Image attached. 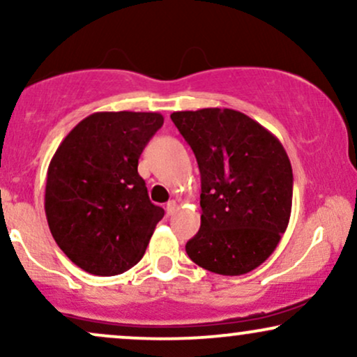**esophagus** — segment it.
<instances>
[{
  "label": "esophagus",
  "mask_w": 357,
  "mask_h": 357,
  "mask_svg": "<svg viewBox=\"0 0 357 357\" xmlns=\"http://www.w3.org/2000/svg\"><path fill=\"white\" fill-rule=\"evenodd\" d=\"M176 206H178V204H176L174 199H171V202H167V204H166V213H167V216L173 215V213L176 211Z\"/></svg>",
  "instance_id": "1"
}]
</instances>
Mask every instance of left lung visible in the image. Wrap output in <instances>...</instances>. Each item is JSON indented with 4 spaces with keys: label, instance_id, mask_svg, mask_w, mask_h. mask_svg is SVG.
<instances>
[{
    "label": "left lung",
    "instance_id": "left-lung-1",
    "mask_svg": "<svg viewBox=\"0 0 357 357\" xmlns=\"http://www.w3.org/2000/svg\"><path fill=\"white\" fill-rule=\"evenodd\" d=\"M202 174V227L188 257L220 275H243L277 248L292 211L294 176L280 141L233 109L171 114Z\"/></svg>",
    "mask_w": 357,
    "mask_h": 357
}]
</instances>
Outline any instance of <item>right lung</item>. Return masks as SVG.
<instances>
[{"mask_svg":"<svg viewBox=\"0 0 357 357\" xmlns=\"http://www.w3.org/2000/svg\"><path fill=\"white\" fill-rule=\"evenodd\" d=\"M162 122L158 112H96L53 154L45 188L48 227L61 252L92 275L134 267L165 216L137 173Z\"/></svg>","mask_w":357,"mask_h":357,"instance_id":"add662e5","label":"right lung"}]
</instances>
